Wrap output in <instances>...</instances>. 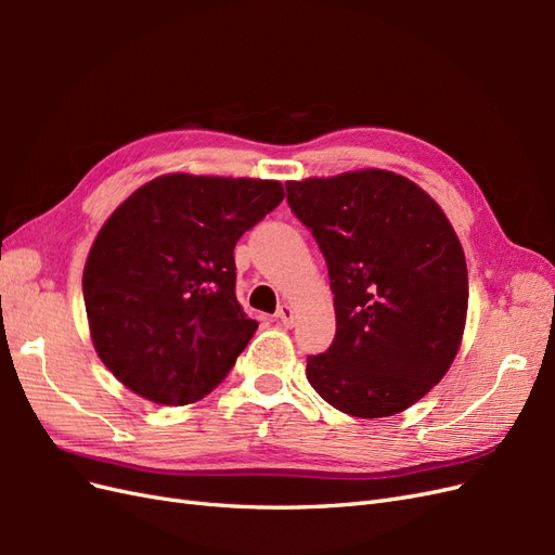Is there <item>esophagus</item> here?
<instances>
[{
	"mask_svg": "<svg viewBox=\"0 0 555 555\" xmlns=\"http://www.w3.org/2000/svg\"><path fill=\"white\" fill-rule=\"evenodd\" d=\"M275 317H278V322H280L282 326H287V328L294 326V308H292V306H287V304L280 306Z\"/></svg>",
	"mask_w": 555,
	"mask_h": 555,
	"instance_id": "esophagus-1",
	"label": "esophagus"
}]
</instances>
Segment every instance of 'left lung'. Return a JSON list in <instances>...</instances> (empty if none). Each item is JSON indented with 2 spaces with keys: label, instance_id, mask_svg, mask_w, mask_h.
Listing matches in <instances>:
<instances>
[{
  "label": "left lung",
  "instance_id": "1",
  "mask_svg": "<svg viewBox=\"0 0 555 555\" xmlns=\"http://www.w3.org/2000/svg\"><path fill=\"white\" fill-rule=\"evenodd\" d=\"M287 204L322 249L335 338L308 357V382L328 405L379 418L438 384L461 347L467 266L435 201L391 171L287 182Z\"/></svg>",
  "mask_w": 555,
  "mask_h": 555
}]
</instances>
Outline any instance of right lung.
I'll list each match as a JSON object with an SVG mask.
<instances>
[{
  "mask_svg": "<svg viewBox=\"0 0 555 555\" xmlns=\"http://www.w3.org/2000/svg\"><path fill=\"white\" fill-rule=\"evenodd\" d=\"M278 180L169 173L117 208L90 249L82 298L99 359L159 405L208 396L257 331L233 247L280 206Z\"/></svg>",
  "mask_w": 555,
  "mask_h": 555,
  "instance_id": "right-lung-1",
  "label": "right lung"
}]
</instances>
